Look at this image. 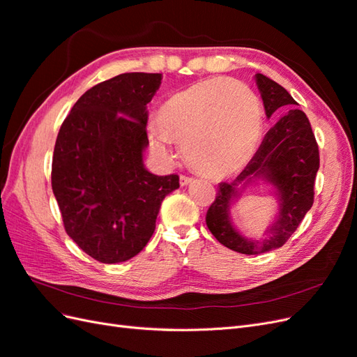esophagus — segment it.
Returning a JSON list of instances; mask_svg holds the SVG:
<instances>
[{"label": "esophagus", "instance_id": "obj_1", "mask_svg": "<svg viewBox=\"0 0 357 357\" xmlns=\"http://www.w3.org/2000/svg\"><path fill=\"white\" fill-rule=\"evenodd\" d=\"M192 181V177H189V176H180V185L181 186H186V185H189V183Z\"/></svg>", "mask_w": 357, "mask_h": 357}]
</instances>
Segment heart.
<instances>
[{
	"label": "heart",
	"mask_w": 357,
	"mask_h": 357,
	"mask_svg": "<svg viewBox=\"0 0 357 357\" xmlns=\"http://www.w3.org/2000/svg\"><path fill=\"white\" fill-rule=\"evenodd\" d=\"M159 129L149 132L153 152L171 158L169 144L185 150L190 167L205 177L240 171L256 152L262 112L256 96L231 79H211L181 91L160 107Z\"/></svg>",
	"instance_id": "b5f03b06"
}]
</instances>
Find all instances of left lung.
Segmentation results:
<instances>
[{"instance_id": "8db88e82", "label": "left lung", "mask_w": 357, "mask_h": 357, "mask_svg": "<svg viewBox=\"0 0 357 357\" xmlns=\"http://www.w3.org/2000/svg\"><path fill=\"white\" fill-rule=\"evenodd\" d=\"M257 88L268 117L280 116L269 129L253 159L232 183H220L207 211V226L220 244L243 255H257L282 247L290 238L314 202V181L320 165L319 146L307 114L295 109L291 95L266 75L256 74ZM256 176L273 182L279 192L280 215L265 242L247 241L229 220V207L238 196L236 188Z\"/></svg>"}]
</instances>
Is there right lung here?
<instances>
[{"mask_svg":"<svg viewBox=\"0 0 357 357\" xmlns=\"http://www.w3.org/2000/svg\"><path fill=\"white\" fill-rule=\"evenodd\" d=\"M160 74L125 73L95 84L62 122L53 150L52 189L66 232L102 264L143 250L177 174L155 176L143 164L147 104Z\"/></svg>","mask_w":357,"mask_h":357,"instance_id":"1","label":"right lung"}]
</instances>
